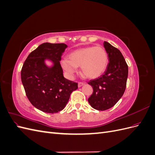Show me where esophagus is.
<instances>
[{
	"label": "esophagus",
	"instance_id": "esophagus-1",
	"mask_svg": "<svg viewBox=\"0 0 155 155\" xmlns=\"http://www.w3.org/2000/svg\"><path fill=\"white\" fill-rule=\"evenodd\" d=\"M84 85H85V83H84L79 82V83H78V87H82Z\"/></svg>",
	"mask_w": 155,
	"mask_h": 155
}]
</instances>
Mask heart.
Returning a JSON list of instances; mask_svg holds the SVG:
<instances>
[{"label": "heart", "mask_w": 155, "mask_h": 155, "mask_svg": "<svg viewBox=\"0 0 155 155\" xmlns=\"http://www.w3.org/2000/svg\"><path fill=\"white\" fill-rule=\"evenodd\" d=\"M109 58L105 50L101 46H87L74 50L67 58L61 61V67L69 78H72L78 67L81 72L90 79L100 76L107 68Z\"/></svg>", "instance_id": "heart-1"}]
</instances>
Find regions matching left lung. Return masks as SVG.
Wrapping results in <instances>:
<instances>
[{"mask_svg":"<svg viewBox=\"0 0 155 155\" xmlns=\"http://www.w3.org/2000/svg\"><path fill=\"white\" fill-rule=\"evenodd\" d=\"M104 46L109 57V64L104 75L88 83L93 88L88 101L97 110L109 109L120 100L128 77V66L121 51L108 42L105 41Z\"/></svg>","mask_w":155,"mask_h":155,"instance_id":"obj_1","label":"left lung"}]
</instances>
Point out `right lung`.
Masks as SVG:
<instances>
[{"label": "right lung", "instance_id": "obj_1", "mask_svg": "<svg viewBox=\"0 0 155 155\" xmlns=\"http://www.w3.org/2000/svg\"><path fill=\"white\" fill-rule=\"evenodd\" d=\"M67 47L64 43L41 44L28 56L21 70L22 83L29 101L46 113L62 110L71 93L78 88L77 83L64 78L60 64Z\"/></svg>", "mask_w": 155, "mask_h": 155}]
</instances>
